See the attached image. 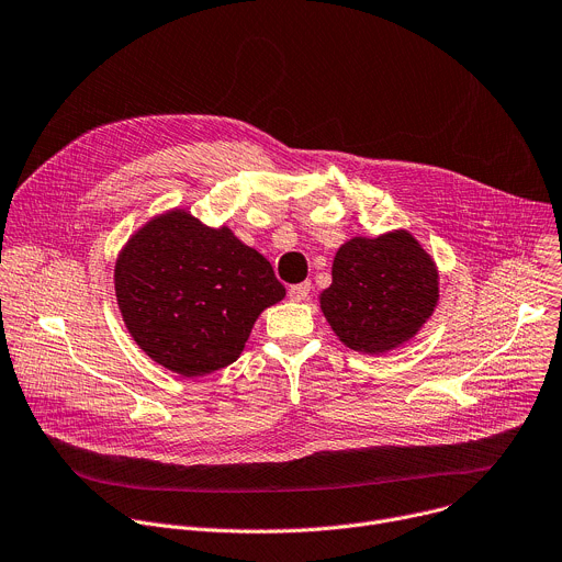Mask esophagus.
Segmentation results:
<instances>
[{
  "label": "esophagus",
  "instance_id": "esophagus-1",
  "mask_svg": "<svg viewBox=\"0 0 562 562\" xmlns=\"http://www.w3.org/2000/svg\"><path fill=\"white\" fill-rule=\"evenodd\" d=\"M310 293H312V282H300V284H293V286L289 289V297H291L293 302L307 300Z\"/></svg>",
  "mask_w": 562,
  "mask_h": 562
}]
</instances>
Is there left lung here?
<instances>
[{"label":"left lung","mask_w":562,"mask_h":562,"mask_svg":"<svg viewBox=\"0 0 562 562\" xmlns=\"http://www.w3.org/2000/svg\"><path fill=\"white\" fill-rule=\"evenodd\" d=\"M318 302L342 345L381 356L413 340L435 314L439 269L405 228L351 237L336 250Z\"/></svg>","instance_id":"1"}]
</instances>
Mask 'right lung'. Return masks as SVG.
I'll list each match as a JSON object with an SVG mask.
<instances>
[{
  "label": "right lung",
  "mask_w": 562,
  "mask_h": 562,
  "mask_svg": "<svg viewBox=\"0 0 562 562\" xmlns=\"http://www.w3.org/2000/svg\"><path fill=\"white\" fill-rule=\"evenodd\" d=\"M114 289L134 342L188 379L235 363L255 321L286 295L262 252L186 209L155 215L130 235Z\"/></svg>",
  "instance_id": "right-lung-1"
}]
</instances>
